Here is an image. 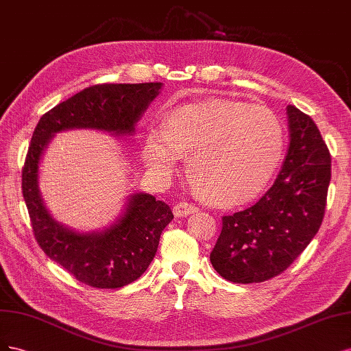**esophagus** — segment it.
<instances>
[{
  "label": "esophagus",
  "mask_w": 351,
  "mask_h": 351,
  "mask_svg": "<svg viewBox=\"0 0 351 351\" xmlns=\"http://www.w3.org/2000/svg\"><path fill=\"white\" fill-rule=\"evenodd\" d=\"M197 211H198V207L189 204V202H186V201L176 202V204L173 206L175 217H184V216H188V214H194Z\"/></svg>",
  "instance_id": "1"
}]
</instances>
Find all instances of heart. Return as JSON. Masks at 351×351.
Masks as SVG:
<instances>
[{"label":"heart","mask_w":351,"mask_h":351,"mask_svg":"<svg viewBox=\"0 0 351 351\" xmlns=\"http://www.w3.org/2000/svg\"><path fill=\"white\" fill-rule=\"evenodd\" d=\"M285 152V128L276 112L233 100L182 104L165 112L162 130L143 144L145 166L171 175L180 154L199 195L219 207L255 199L274 176Z\"/></svg>","instance_id":"b5f03b06"}]
</instances>
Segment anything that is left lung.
<instances>
[{
	"instance_id": "left-lung-1",
	"label": "left lung",
	"mask_w": 351,
	"mask_h": 351,
	"mask_svg": "<svg viewBox=\"0 0 351 351\" xmlns=\"http://www.w3.org/2000/svg\"><path fill=\"white\" fill-rule=\"evenodd\" d=\"M290 144L281 171L256 204L223 216L210 254L232 282H261L281 274L304 251L324 220L331 154L313 119L287 106Z\"/></svg>"
}]
</instances>
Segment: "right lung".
Wrapping results in <instances>:
<instances>
[{"instance_id": "right-lung-1", "label": "right lung", "mask_w": 351, "mask_h": 351, "mask_svg": "<svg viewBox=\"0 0 351 351\" xmlns=\"http://www.w3.org/2000/svg\"><path fill=\"white\" fill-rule=\"evenodd\" d=\"M163 83L96 84L45 114L33 131L21 189L36 242L52 261L96 289H118L141 277L172 221L171 207L153 195H130L122 216L100 232L80 233L56 221L39 191V163L56 132L87 128L132 135L135 123L160 93Z\"/></svg>"}]
</instances>
